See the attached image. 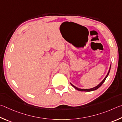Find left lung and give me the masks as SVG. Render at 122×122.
<instances>
[{
	"instance_id": "left-lung-1",
	"label": "left lung",
	"mask_w": 122,
	"mask_h": 122,
	"mask_svg": "<svg viewBox=\"0 0 122 122\" xmlns=\"http://www.w3.org/2000/svg\"><path fill=\"white\" fill-rule=\"evenodd\" d=\"M110 68H111V65H110V69H109V71H108V73H107V76H106V77L104 78V79L100 83V84L97 85V86H95V87H93V88H90V89H81V88H78V87H76V86H74L73 85H72L71 83H70V84H71V85H72V86H73L74 88L75 89H77L78 91H81V92H91V91H95V90H97V89L98 88H99L100 87H101V85L103 84V82L105 81V80H106V78H107V76H108V75H109V72H110Z\"/></svg>"
}]
</instances>
